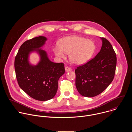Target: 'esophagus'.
<instances>
[{"label": "esophagus", "instance_id": "esophagus-1", "mask_svg": "<svg viewBox=\"0 0 132 132\" xmlns=\"http://www.w3.org/2000/svg\"><path fill=\"white\" fill-rule=\"evenodd\" d=\"M65 71L66 72H68L71 71L72 69H71V68H70L69 67H65Z\"/></svg>", "mask_w": 132, "mask_h": 132}]
</instances>
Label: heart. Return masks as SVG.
<instances>
[{"label": "heart", "instance_id": "heart-1", "mask_svg": "<svg viewBox=\"0 0 132 132\" xmlns=\"http://www.w3.org/2000/svg\"><path fill=\"white\" fill-rule=\"evenodd\" d=\"M94 42L89 39L70 36L62 38L59 46H55L53 51L55 55L65 58L66 54H69L70 61L76 64L86 62L93 55L95 51Z\"/></svg>", "mask_w": 132, "mask_h": 132}]
</instances>
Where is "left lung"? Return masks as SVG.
<instances>
[{
    "label": "left lung",
    "mask_w": 132,
    "mask_h": 132,
    "mask_svg": "<svg viewBox=\"0 0 132 132\" xmlns=\"http://www.w3.org/2000/svg\"><path fill=\"white\" fill-rule=\"evenodd\" d=\"M102 46L95 57L75 70L76 86L79 93L94 97L103 91L113 81L116 66V56L110 43L100 38Z\"/></svg>",
    "instance_id": "1"
}]
</instances>
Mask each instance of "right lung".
<instances>
[{"label":"right lung","mask_w":132,"mask_h":132,"mask_svg":"<svg viewBox=\"0 0 132 132\" xmlns=\"http://www.w3.org/2000/svg\"><path fill=\"white\" fill-rule=\"evenodd\" d=\"M47 38L39 36L25 41L15 59V70L20 88L32 98L40 101L52 99L56 94L58 80L64 74L63 63H54L42 49ZM36 52L40 60L36 65L29 62L30 54Z\"/></svg>","instance_id":"add662e5"}]
</instances>
